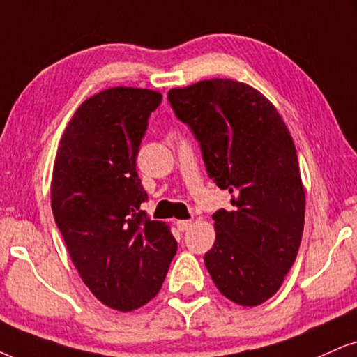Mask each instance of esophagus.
I'll list each match as a JSON object with an SVG mask.
<instances>
[{
	"label": "esophagus",
	"mask_w": 357,
	"mask_h": 357,
	"mask_svg": "<svg viewBox=\"0 0 357 357\" xmlns=\"http://www.w3.org/2000/svg\"><path fill=\"white\" fill-rule=\"evenodd\" d=\"M190 227H192L190 220H178V222H177V228H178L180 231L190 230Z\"/></svg>",
	"instance_id": "1"
}]
</instances>
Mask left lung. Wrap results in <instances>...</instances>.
Segmentation results:
<instances>
[{
	"mask_svg": "<svg viewBox=\"0 0 357 357\" xmlns=\"http://www.w3.org/2000/svg\"><path fill=\"white\" fill-rule=\"evenodd\" d=\"M169 102L200 142L210 178L231 193V208L213 213L206 270L230 301L261 305L283 284L305 227V187L288 127L261 92L233 79L170 89Z\"/></svg>",
	"mask_w": 357,
	"mask_h": 357,
	"instance_id": "1",
	"label": "left lung"
}]
</instances>
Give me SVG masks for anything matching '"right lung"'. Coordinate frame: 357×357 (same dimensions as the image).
<instances>
[{"label": "right lung", "mask_w": 357, "mask_h": 357, "mask_svg": "<svg viewBox=\"0 0 357 357\" xmlns=\"http://www.w3.org/2000/svg\"><path fill=\"white\" fill-rule=\"evenodd\" d=\"M162 94L100 91L74 112L57 149L51 206L69 257L91 293L112 310H137L160 291L177 241L140 210L135 170L151 112Z\"/></svg>", "instance_id": "obj_1"}]
</instances>
